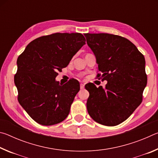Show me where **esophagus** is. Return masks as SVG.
I'll use <instances>...</instances> for the list:
<instances>
[{
    "label": "esophagus",
    "instance_id": "obj_1",
    "mask_svg": "<svg viewBox=\"0 0 158 158\" xmlns=\"http://www.w3.org/2000/svg\"><path fill=\"white\" fill-rule=\"evenodd\" d=\"M84 85H85V84H84V83H81L80 84V88H81V89H83L84 88Z\"/></svg>",
    "mask_w": 158,
    "mask_h": 158
}]
</instances>
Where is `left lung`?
<instances>
[{
	"instance_id": "obj_1",
	"label": "left lung",
	"mask_w": 158,
	"mask_h": 158,
	"mask_svg": "<svg viewBox=\"0 0 158 158\" xmlns=\"http://www.w3.org/2000/svg\"><path fill=\"white\" fill-rule=\"evenodd\" d=\"M84 35L102 73V80L107 81L105 88L93 84L85 85L90 94L88 112L98 123L115 126L125 121L142 102L147 84L145 58L123 37L108 33Z\"/></svg>"
}]
</instances>
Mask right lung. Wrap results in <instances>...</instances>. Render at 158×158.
Masks as SVG:
<instances>
[{
  "label": "right lung",
  "instance_id": "add662e5",
  "mask_svg": "<svg viewBox=\"0 0 158 158\" xmlns=\"http://www.w3.org/2000/svg\"><path fill=\"white\" fill-rule=\"evenodd\" d=\"M85 44L81 33H56L34 40L18 57V101L37 123L55 125L68 116L79 83L70 79L61 85L56 77Z\"/></svg>",
  "mask_w": 158,
  "mask_h": 158
}]
</instances>
